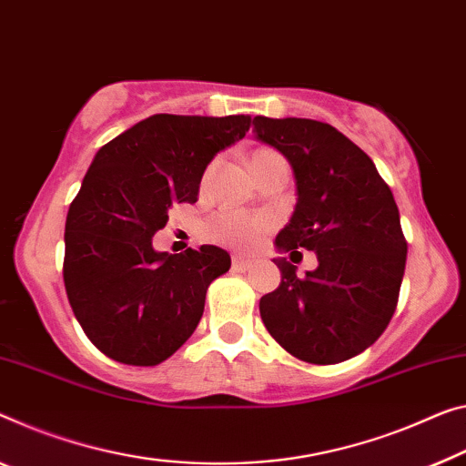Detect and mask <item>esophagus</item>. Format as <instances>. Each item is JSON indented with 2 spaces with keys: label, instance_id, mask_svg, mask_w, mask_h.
Returning a JSON list of instances; mask_svg holds the SVG:
<instances>
[{
  "label": "esophagus",
  "instance_id": "esophagus-1",
  "mask_svg": "<svg viewBox=\"0 0 466 466\" xmlns=\"http://www.w3.org/2000/svg\"><path fill=\"white\" fill-rule=\"evenodd\" d=\"M254 260H249V258H243V256H233V268L235 270H248L252 267Z\"/></svg>",
  "mask_w": 466,
  "mask_h": 466
}]
</instances>
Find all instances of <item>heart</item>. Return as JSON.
I'll return each mask as SVG.
<instances>
[{"label": "heart", "mask_w": 466, "mask_h": 466, "mask_svg": "<svg viewBox=\"0 0 466 466\" xmlns=\"http://www.w3.org/2000/svg\"><path fill=\"white\" fill-rule=\"evenodd\" d=\"M260 154H270V149H258L254 156ZM273 227V220L270 217H260V214H248L239 210H227L217 217L212 227L210 235L214 239L228 243L233 248H254L256 243L267 235L268 228Z\"/></svg>", "instance_id": "b5f03b06"}]
</instances>
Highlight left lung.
I'll list each match as a JSON object with an SVG mask.
<instances>
[{"label": "left lung", "mask_w": 466, "mask_h": 466, "mask_svg": "<svg viewBox=\"0 0 466 466\" xmlns=\"http://www.w3.org/2000/svg\"><path fill=\"white\" fill-rule=\"evenodd\" d=\"M252 125L296 178V208L275 248L312 249L319 260L298 277L288 258H275L281 283L260 299L262 323L299 360L343 362L373 346L396 310L406 267L396 199L373 160L335 127L267 116Z\"/></svg>", "instance_id": "obj_1"}]
</instances>
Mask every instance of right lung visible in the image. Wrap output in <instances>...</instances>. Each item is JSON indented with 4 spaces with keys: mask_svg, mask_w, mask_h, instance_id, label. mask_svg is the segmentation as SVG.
I'll list each match as a JSON object with an SVG mask.
<instances>
[{
    "mask_svg": "<svg viewBox=\"0 0 466 466\" xmlns=\"http://www.w3.org/2000/svg\"><path fill=\"white\" fill-rule=\"evenodd\" d=\"M249 125L248 114H154L99 147L68 208L64 285L106 356L154 367L196 331L206 289L231 256L217 246L156 252L152 238L175 204L198 202L206 167Z\"/></svg>",
    "mask_w": 466,
    "mask_h": 466,
    "instance_id": "obj_1",
    "label": "right lung"
}]
</instances>
